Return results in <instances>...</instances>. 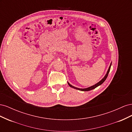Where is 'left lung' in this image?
<instances>
[{
  "instance_id": "1",
  "label": "left lung",
  "mask_w": 132,
  "mask_h": 132,
  "mask_svg": "<svg viewBox=\"0 0 132 132\" xmlns=\"http://www.w3.org/2000/svg\"><path fill=\"white\" fill-rule=\"evenodd\" d=\"M111 64H112V62H111V64H110V67H109V69H108V70H107V71L106 74L105 75V77H103V78L101 79V80H100L99 82H98L97 84H95V85H93V86H90V87H87V88H85V89H80V88H78V87H75V86H72L71 84H69L68 82V85H69V86H70L71 87H72V88H74V89H77V90H80V91H90V90H93V89H95L96 87H97V86H100V85H101L106 80V78H107L108 74H109V72H110V69H111Z\"/></svg>"
}]
</instances>
